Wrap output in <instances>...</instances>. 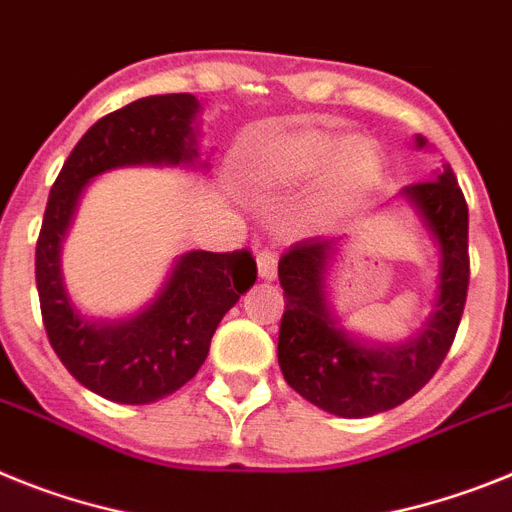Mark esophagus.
I'll return each instance as SVG.
<instances>
[{
    "label": "esophagus",
    "mask_w": 512,
    "mask_h": 512,
    "mask_svg": "<svg viewBox=\"0 0 512 512\" xmlns=\"http://www.w3.org/2000/svg\"><path fill=\"white\" fill-rule=\"evenodd\" d=\"M257 273L263 281H273L276 278V255L263 249L260 255H257Z\"/></svg>",
    "instance_id": "34e87169"
}]
</instances>
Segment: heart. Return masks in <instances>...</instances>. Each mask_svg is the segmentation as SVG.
I'll use <instances>...</instances> for the list:
<instances>
[{
	"label": "heart",
	"mask_w": 512,
	"mask_h": 512,
	"mask_svg": "<svg viewBox=\"0 0 512 512\" xmlns=\"http://www.w3.org/2000/svg\"><path fill=\"white\" fill-rule=\"evenodd\" d=\"M325 197L338 200L375 179L380 153L372 140H346L328 130H304L283 137L257 163V176L268 184L291 187L328 171Z\"/></svg>",
	"instance_id": "1"
}]
</instances>
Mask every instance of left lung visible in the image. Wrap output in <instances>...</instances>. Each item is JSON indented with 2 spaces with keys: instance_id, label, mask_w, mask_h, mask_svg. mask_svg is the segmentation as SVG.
Returning a JSON list of instances; mask_svg holds the SVG:
<instances>
[{
  "instance_id": "8db88e82",
  "label": "left lung",
  "mask_w": 512,
  "mask_h": 512,
  "mask_svg": "<svg viewBox=\"0 0 512 512\" xmlns=\"http://www.w3.org/2000/svg\"><path fill=\"white\" fill-rule=\"evenodd\" d=\"M416 148L427 140L416 135ZM406 203L435 242L437 286L432 312L401 343H382L346 328L330 299V278L349 236H317L291 247L278 263L283 289L278 364L291 388L317 409L343 419L390 411L432 380L448 356L468 291V208L450 166L437 179L403 187Z\"/></svg>"
}]
</instances>
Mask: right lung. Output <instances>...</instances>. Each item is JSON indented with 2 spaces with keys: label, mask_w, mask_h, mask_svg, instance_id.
Wrapping results in <instances>:
<instances>
[{
  "label": "right lung",
  "mask_w": 512,
  "mask_h": 512,
  "mask_svg": "<svg viewBox=\"0 0 512 512\" xmlns=\"http://www.w3.org/2000/svg\"><path fill=\"white\" fill-rule=\"evenodd\" d=\"M200 109L190 93H169L106 114L80 137L49 192L36 244L46 336L80 385L114 403L143 406L190 382L203 367L218 322L257 278L255 260L244 249H192L176 257L143 309L119 320L83 315L64 283L62 244L96 176L124 166L208 169L197 148Z\"/></svg>",
  "instance_id": "1"
}]
</instances>
